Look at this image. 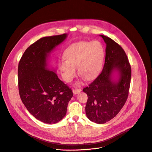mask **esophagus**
Masks as SVG:
<instances>
[{
    "mask_svg": "<svg viewBox=\"0 0 152 152\" xmlns=\"http://www.w3.org/2000/svg\"><path fill=\"white\" fill-rule=\"evenodd\" d=\"M81 89H74L72 90L73 93H74V94H78V93H80V92H81Z\"/></svg>",
    "mask_w": 152,
    "mask_h": 152,
    "instance_id": "obj_1",
    "label": "esophagus"
}]
</instances>
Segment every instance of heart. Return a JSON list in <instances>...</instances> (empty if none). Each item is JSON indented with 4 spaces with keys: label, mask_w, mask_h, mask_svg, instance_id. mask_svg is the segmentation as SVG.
Listing matches in <instances>:
<instances>
[{
    "label": "heart",
    "mask_w": 152,
    "mask_h": 152,
    "mask_svg": "<svg viewBox=\"0 0 152 152\" xmlns=\"http://www.w3.org/2000/svg\"><path fill=\"white\" fill-rule=\"evenodd\" d=\"M64 56L59 65L63 77L67 82H70L76 74L86 80L94 79L100 72L104 57L102 44L97 41L80 42L70 45L66 49Z\"/></svg>",
    "instance_id": "heart-1"
}]
</instances>
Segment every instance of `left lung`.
<instances>
[{
    "instance_id": "1",
    "label": "left lung",
    "mask_w": 152,
    "mask_h": 152,
    "mask_svg": "<svg viewBox=\"0 0 152 152\" xmlns=\"http://www.w3.org/2000/svg\"><path fill=\"white\" fill-rule=\"evenodd\" d=\"M106 43L105 61L100 74L83 89L88 96L86 114L92 122L104 124L119 113L129 92L132 70L122 47L110 38L100 35ZM117 72L115 80L112 77Z\"/></svg>"
}]
</instances>
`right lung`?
Masks as SVG:
<instances>
[{
	"label": "right lung",
	"mask_w": 152,
	"mask_h": 152,
	"mask_svg": "<svg viewBox=\"0 0 152 152\" xmlns=\"http://www.w3.org/2000/svg\"><path fill=\"white\" fill-rule=\"evenodd\" d=\"M66 33L44 37L26 50L18 65V88L22 103L37 119L56 124L65 116L73 92L48 66L50 53Z\"/></svg>",
	"instance_id": "1"
}]
</instances>
